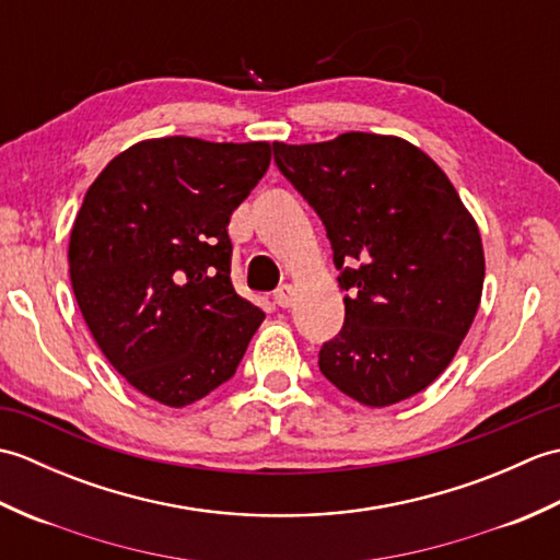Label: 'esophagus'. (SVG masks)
I'll return each mask as SVG.
<instances>
[{
    "mask_svg": "<svg viewBox=\"0 0 560 560\" xmlns=\"http://www.w3.org/2000/svg\"><path fill=\"white\" fill-rule=\"evenodd\" d=\"M293 295H295V291L291 283H283V287H279L277 293H273V303H277L279 307H289L293 303Z\"/></svg>",
    "mask_w": 560,
    "mask_h": 560,
    "instance_id": "1",
    "label": "esophagus"
}]
</instances>
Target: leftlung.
<instances>
[{
  "instance_id": "left-lung-1",
  "label": "left lung",
  "mask_w": 560,
  "mask_h": 560,
  "mask_svg": "<svg viewBox=\"0 0 560 560\" xmlns=\"http://www.w3.org/2000/svg\"><path fill=\"white\" fill-rule=\"evenodd\" d=\"M273 161L323 219L347 291L319 371L373 409L419 395L481 303L483 245L457 189L428 153L387 135L273 141Z\"/></svg>"
}]
</instances>
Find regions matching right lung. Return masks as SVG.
Segmentation results:
<instances>
[{"instance_id":"add662e5","label":"right lung","mask_w":560,"mask_h":560,"mask_svg":"<svg viewBox=\"0 0 560 560\" xmlns=\"http://www.w3.org/2000/svg\"><path fill=\"white\" fill-rule=\"evenodd\" d=\"M269 161V141L147 139L83 197L69 237L79 311L115 371L165 407L231 380L265 319L231 283L229 221Z\"/></svg>"}]
</instances>
